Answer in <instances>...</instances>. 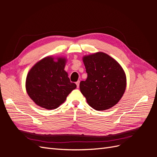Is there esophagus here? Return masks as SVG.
<instances>
[{
  "label": "esophagus",
  "instance_id": "esophagus-1",
  "mask_svg": "<svg viewBox=\"0 0 157 157\" xmlns=\"http://www.w3.org/2000/svg\"><path fill=\"white\" fill-rule=\"evenodd\" d=\"M76 84H77V88H79V84H80V81H79V80H78V81L76 82Z\"/></svg>",
  "mask_w": 157,
  "mask_h": 157
}]
</instances>
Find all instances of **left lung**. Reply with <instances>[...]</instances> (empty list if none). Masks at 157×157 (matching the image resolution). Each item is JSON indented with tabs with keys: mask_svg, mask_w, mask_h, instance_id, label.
<instances>
[{
	"mask_svg": "<svg viewBox=\"0 0 157 157\" xmlns=\"http://www.w3.org/2000/svg\"><path fill=\"white\" fill-rule=\"evenodd\" d=\"M88 77L80 82V90L88 105L104 111L120 101L126 87L124 69L117 61L103 52L82 58Z\"/></svg>",
	"mask_w": 157,
	"mask_h": 157,
	"instance_id": "left-lung-1",
	"label": "left lung"
}]
</instances>
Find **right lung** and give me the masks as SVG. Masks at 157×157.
Listing matches in <instances>:
<instances>
[{"instance_id":"right-lung-1","label":"right lung","mask_w":157,"mask_h":157,"mask_svg":"<svg viewBox=\"0 0 157 157\" xmlns=\"http://www.w3.org/2000/svg\"><path fill=\"white\" fill-rule=\"evenodd\" d=\"M66 61L63 57L47 56L29 70L26 77V91L38 106L49 110L58 108L77 88L64 70Z\"/></svg>"}]
</instances>
